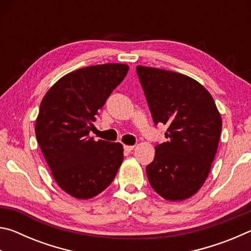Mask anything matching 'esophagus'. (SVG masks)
Listing matches in <instances>:
<instances>
[{"mask_svg":"<svg viewBox=\"0 0 251 251\" xmlns=\"http://www.w3.org/2000/svg\"><path fill=\"white\" fill-rule=\"evenodd\" d=\"M133 150H134V146H131V145H124V151H125L126 152H130Z\"/></svg>","mask_w":251,"mask_h":251,"instance_id":"obj_1","label":"esophagus"}]
</instances>
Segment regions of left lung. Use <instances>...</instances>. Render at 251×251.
I'll return each instance as SVG.
<instances>
[{
  "mask_svg": "<svg viewBox=\"0 0 251 251\" xmlns=\"http://www.w3.org/2000/svg\"><path fill=\"white\" fill-rule=\"evenodd\" d=\"M139 82L155 125L168 128L146 167L155 192L167 201L196 194L217 152L222 117L215 100L197 80L176 72L138 65Z\"/></svg>",
  "mask_w": 251,
  "mask_h": 251,
  "instance_id": "8db88e82",
  "label": "left lung"
}]
</instances>
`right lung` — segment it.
<instances>
[{"label": "right lung", "instance_id": "obj_1", "mask_svg": "<svg viewBox=\"0 0 251 251\" xmlns=\"http://www.w3.org/2000/svg\"><path fill=\"white\" fill-rule=\"evenodd\" d=\"M128 69L117 63L79 69L58 79L42 100L37 143L55 181L75 198H92L107 188L124 159L122 144L95 142L90 131Z\"/></svg>", "mask_w": 251, "mask_h": 251}]
</instances>
